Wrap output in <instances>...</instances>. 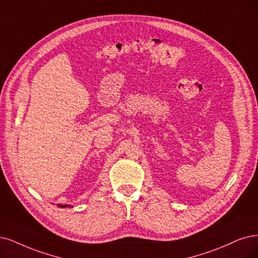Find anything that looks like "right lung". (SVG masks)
<instances>
[{"instance_id":"obj_1","label":"right lung","mask_w":258,"mask_h":258,"mask_svg":"<svg viewBox=\"0 0 258 258\" xmlns=\"http://www.w3.org/2000/svg\"><path fill=\"white\" fill-rule=\"evenodd\" d=\"M58 206H59V207H71V205H68V204H64V205H61V204H59Z\"/></svg>"}]
</instances>
